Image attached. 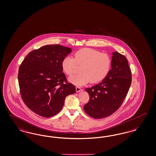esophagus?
<instances>
[{
	"label": "esophagus",
	"instance_id": "esophagus-1",
	"mask_svg": "<svg viewBox=\"0 0 156 156\" xmlns=\"http://www.w3.org/2000/svg\"><path fill=\"white\" fill-rule=\"evenodd\" d=\"M75 89H76V92H80V91H81V88L80 87L76 86V87H75Z\"/></svg>",
	"mask_w": 156,
	"mask_h": 156
}]
</instances>
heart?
I'll use <instances>...</instances> for the list:
<instances>
[{"instance_id": "heart-1", "label": "heart", "mask_w": 156, "mask_h": 156, "mask_svg": "<svg viewBox=\"0 0 156 156\" xmlns=\"http://www.w3.org/2000/svg\"><path fill=\"white\" fill-rule=\"evenodd\" d=\"M76 65L81 66V73L71 76L69 81L76 86H82L90 81L96 83L104 80L111 70L112 59L106 53L85 48L75 52L74 58L66 56L62 62V69L68 75L75 72Z\"/></svg>"}]
</instances>
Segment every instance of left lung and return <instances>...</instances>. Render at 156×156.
<instances>
[{"label":"left lung","mask_w":156,"mask_h":156,"mask_svg":"<svg viewBox=\"0 0 156 156\" xmlns=\"http://www.w3.org/2000/svg\"><path fill=\"white\" fill-rule=\"evenodd\" d=\"M112 69L102 82L86 88L89 101L84 111L93 118H106L115 112L123 102L131 83V71L127 58L118 52L112 53Z\"/></svg>","instance_id":"obj_1"}]
</instances>
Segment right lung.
<instances>
[{"label":"right lung","instance_id":"add662e5","mask_svg":"<svg viewBox=\"0 0 156 156\" xmlns=\"http://www.w3.org/2000/svg\"><path fill=\"white\" fill-rule=\"evenodd\" d=\"M71 49L59 44L47 45L33 50L22 61L18 71L22 99L31 111L44 118L62 109L66 97L75 92L67 82L62 62Z\"/></svg>","mask_w":156,"mask_h":156}]
</instances>
